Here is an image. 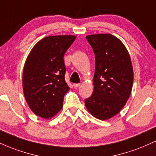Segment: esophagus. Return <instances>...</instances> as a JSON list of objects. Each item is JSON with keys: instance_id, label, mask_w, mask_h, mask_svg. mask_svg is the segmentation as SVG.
Masks as SVG:
<instances>
[{"instance_id": "1", "label": "esophagus", "mask_w": 156, "mask_h": 156, "mask_svg": "<svg viewBox=\"0 0 156 156\" xmlns=\"http://www.w3.org/2000/svg\"><path fill=\"white\" fill-rule=\"evenodd\" d=\"M80 85V83H74V84H73V87L77 88V87H79Z\"/></svg>"}]
</instances>
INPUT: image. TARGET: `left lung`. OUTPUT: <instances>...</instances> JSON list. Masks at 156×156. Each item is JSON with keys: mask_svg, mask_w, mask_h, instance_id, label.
I'll return each mask as SVG.
<instances>
[{"mask_svg": "<svg viewBox=\"0 0 156 156\" xmlns=\"http://www.w3.org/2000/svg\"><path fill=\"white\" fill-rule=\"evenodd\" d=\"M95 55L94 91L85 100L94 117L107 120L122 109L129 99L133 83L131 59L124 44L110 34L86 37Z\"/></svg>", "mask_w": 156, "mask_h": 156, "instance_id": "obj_1", "label": "left lung"}]
</instances>
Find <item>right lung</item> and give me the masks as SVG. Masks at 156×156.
I'll return each instance as SVG.
<instances>
[{"label": "right lung", "instance_id": "right-lung-1", "mask_svg": "<svg viewBox=\"0 0 156 156\" xmlns=\"http://www.w3.org/2000/svg\"><path fill=\"white\" fill-rule=\"evenodd\" d=\"M74 35L50 36L34 46L25 62L23 89L31 110L51 119L63 107L69 87L64 79V55L76 39Z\"/></svg>", "mask_w": 156, "mask_h": 156}]
</instances>
